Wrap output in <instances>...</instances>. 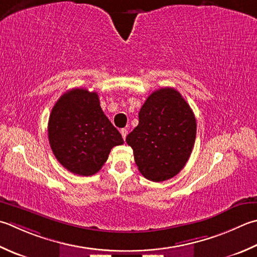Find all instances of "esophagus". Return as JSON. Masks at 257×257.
<instances>
[{
    "mask_svg": "<svg viewBox=\"0 0 257 257\" xmlns=\"http://www.w3.org/2000/svg\"><path fill=\"white\" fill-rule=\"evenodd\" d=\"M120 134H121L122 138H123V140H124V139H125V137H127V135H128V130L125 129V128H123V129L120 130Z\"/></svg>",
    "mask_w": 257,
    "mask_h": 257,
    "instance_id": "obj_1",
    "label": "esophagus"
}]
</instances>
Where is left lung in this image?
I'll use <instances>...</instances> for the list:
<instances>
[{
    "label": "left lung",
    "mask_w": 257,
    "mask_h": 257,
    "mask_svg": "<svg viewBox=\"0 0 257 257\" xmlns=\"http://www.w3.org/2000/svg\"><path fill=\"white\" fill-rule=\"evenodd\" d=\"M196 139V119L174 88L149 95L139 111V123L125 142L145 178L159 183L173 178L188 162Z\"/></svg>",
    "instance_id": "1"
}]
</instances>
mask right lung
<instances>
[{
    "mask_svg": "<svg viewBox=\"0 0 257 257\" xmlns=\"http://www.w3.org/2000/svg\"><path fill=\"white\" fill-rule=\"evenodd\" d=\"M49 143L65 169L75 175L98 173L121 135L100 107L97 92L75 88L62 94L49 118Z\"/></svg>",
    "mask_w": 257,
    "mask_h": 257,
    "instance_id": "add662e5",
    "label": "right lung"
}]
</instances>
